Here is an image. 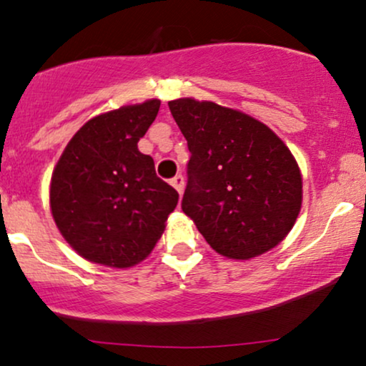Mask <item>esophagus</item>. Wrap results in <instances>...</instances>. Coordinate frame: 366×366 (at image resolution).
<instances>
[{"label": "esophagus", "instance_id": "34e87169", "mask_svg": "<svg viewBox=\"0 0 366 366\" xmlns=\"http://www.w3.org/2000/svg\"><path fill=\"white\" fill-rule=\"evenodd\" d=\"M170 184H172V186H174L175 189H177L179 194H182V192H184V175H182V174L175 175V177L170 180Z\"/></svg>", "mask_w": 366, "mask_h": 366}]
</instances>
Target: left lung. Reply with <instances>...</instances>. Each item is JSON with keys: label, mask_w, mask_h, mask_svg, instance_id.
<instances>
[{"label": "left lung", "mask_w": 366, "mask_h": 366, "mask_svg": "<svg viewBox=\"0 0 366 366\" xmlns=\"http://www.w3.org/2000/svg\"><path fill=\"white\" fill-rule=\"evenodd\" d=\"M169 108L191 151L182 212L227 258L249 259L275 247L303 201L301 172L287 146L232 108L192 98Z\"/></svg>", "instance_id": "obj_1"}]
</instances>
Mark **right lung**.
<instances>
[{"mask_svg":"<svg viewBox=\"0 0 366 366\" xmlns=\"http://www.w3.org/2000/svg\"><path fill=\"white\" fill-rule=\"evenodd\" d=\"M158 110V99H149L94 117L54 167L53 218L65 241L92 263L127 268L142 262L177 207L179 192L137 149Z\"/></svg>","mask_w":366,"mask_h":366,"instance_id":"right-lung-1","label":"right lung"}]
</instances>
